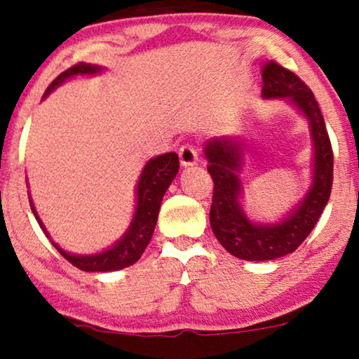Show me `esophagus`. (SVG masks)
<instances>
[{"instance_id":"esophagus-1","label":"esophagus","mask_w":359,"mask_h":359,"mask_svg":"<svg viewBox=\"0 0 359 359\" xmlns=\"http://www.w3.org/2000/svg\"><path fill=\"white\" fill-rule=\"evenodd\" d=\"M180 161L183 166H191L194 163H198L199 156H198V149L193 144H184L180 147Z\"/></svg>"}]
</instances>
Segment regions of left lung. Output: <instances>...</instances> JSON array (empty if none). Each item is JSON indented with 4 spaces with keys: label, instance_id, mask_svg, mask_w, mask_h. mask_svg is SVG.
Listing matches in <instances>:
<instances>
[{
    "label": "left lung",
    "instance_id": "obj_1",
    "mask_svg": "<svg viewBox=\"0 0 359 359\" xmlns=\"http://www.w3.org/2000/svg\"><path fill=\"white\" fill-rule=\"evenodd\" d=\"M262 78L264 100L286 97L307 117L313 140V180L311 189L286 219L276 224H255L240 205L243 189L238 171L243 165V144L235 137L205 142L204 155L214 181L210 227L230 255L247 262H266L292 253L320 219L333 183L330 137L313 93L296 73L274 60L264 62Z\"/></svg>",
    "mask_w": 359,
    "mask_h": 359
}]
</instances>
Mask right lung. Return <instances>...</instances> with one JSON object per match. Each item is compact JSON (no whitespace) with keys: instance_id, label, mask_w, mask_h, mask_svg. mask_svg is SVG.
<instances>
[{"instance_id":"add662e5","label":"right lung","mask_w":359,"mask_h":359,"mask_svg":"<svg viewBox=\"0 0 359 359\" xmlns=\"http://www.w3.org/2000/svg\"><path fill=\"white\" fill-rule=\"evenodd\" d=\"M101 70V67L91 65V63H76L75 67L68 68V70L60 73V75L48 85L46 93H43V97L50 95L58 85H62V83L67 81L68 78L78 75H96V73H100ZM178 170L180 158L175 151L155 156V158H151L149 163L144 166L139 183H137V205L134 219H132L124 237H122L117 243L112 245L111 248L95 255H73L67 253L65 250H62L53 240H50L52 245L67 262H70L73 266L81 269V271H116V269L130 266V264H134L137 259L142 257L147 245L150 243L156 220H158L161 199H163L166 189H168L171 181L175 180ZM29 204H31L32 214L36 215L37 222L43 230V233L50 238V235H48L46 227H43L42 220L39 219L36 208H34L31 199H29Z\"/></svg>"}]
</instances>
